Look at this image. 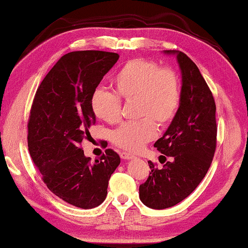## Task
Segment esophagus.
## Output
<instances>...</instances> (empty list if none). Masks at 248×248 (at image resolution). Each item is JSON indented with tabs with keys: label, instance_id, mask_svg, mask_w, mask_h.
<instances>
[{
	"label": "esophagus",
	"instance_id": "obj_1",
	"mask_svg": "<svg viewBox=\"0 0 248 248\" xmlns=\"http://www.w3.org/2000/svg\"><path fill=\"white\" fill-rule=\"evenodd\" d=\"M120 157L123 158V159H132L135 157L134 155H131V154H129V153H121V155H120Z\"/></svg>",
	"mask_w": 248,
	"mask_h": 248
}]
</instances>
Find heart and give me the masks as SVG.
<instances>
[{
	"label": "heart",
	"mask_w": 248,
	"mask_h": 248,
	"mask_svg": "<svg viewBox=\"0 0 248 248\" xmlns=\"http://www.w3.org/2000/svg\"><path fill=\"white\" fill-rule=\"evenodd\" d=\"M112 85L121 99L136 100V117L140 119L118 128L112 141L128 152H139L154 139L155 124L164 127L175 118L181 104L179 76L173 69L160 68L155 62L135 58L118 69ZM117 97L103 89L94 90L90 99L94 116L108 124L119 123L121 101Z\"/></svg>",
	"instance_id": "obj_1"
}]
</instances>
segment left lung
<instances>
[{"label": "left lung", "instance_id": "left-lung-1", "mask_svg": "<svg viewBox=\"0 0 248 248\" xmlns=\"http://www.w3.org/2000/svg\"><path fill=\"white\" fill-rule=\"evenodd\" d=\"M174 55L182 75L181 104L176 116L154 146L166 160L163 169L149 160L152 172L139 186V198L148 208H170L193 192L207 174L216 151V103L198 66L179 50ZM164 163V162H163Z\"/></svg>", "mask_w": 248, "mask_h": 248}]
</instances>
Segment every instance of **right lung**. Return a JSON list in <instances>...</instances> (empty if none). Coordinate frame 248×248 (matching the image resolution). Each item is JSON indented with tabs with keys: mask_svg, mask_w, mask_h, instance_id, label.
<instances>
[{
	"mask_svg": "<svg viewBox=\"0 0 248 248\" xmlns=\"http://www.w3.org/2000/svg\"><path fill=\"white\" fill-rule=\"evenodd\" d=\"M119 55L100 50L62 56L41 82L31 107L28 147L51 192L67 203L92 209L106 200L108 184L120 157L107 149L91 163L79 144L95 124L92 92Z\"/></svg>",
	"mask_w": 248,
	"mask_h": 248,
	"instance_id": "1",
	"label": "right lung"
}]
</instances>
